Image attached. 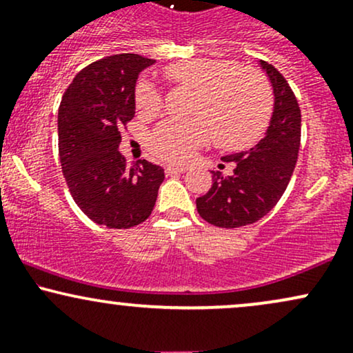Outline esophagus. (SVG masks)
<instances>
[{
  "label": "esophagus",
  "instance_id": "1",
  "mask_svg": "<svg viewBox=\"0 0 353 353\" xmlns=\"http://www.w3.org/2000/svg\"><path fill=\"white\" fill-rule=\"evenodd\" d=\"M188 165H177V164H171V165H168V168H165V174H174V172H185L188 171Z\"/></svg>",
  "mask_w": 353,
  "mask_h": 353
}]
</instances>
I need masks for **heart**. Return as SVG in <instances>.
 Returning a JSON list of instances; mask_svg holds the SVG:
<instances>
[{
    "label": "heart",
    "mask_w": 353,
    "mask_h": 353,
    "mask_svg": "<svg viewBox=\"0 0 353 353\" xmlns=\"http://www.w3.org/2000/svg\"><path fill=\"white\" fill-rule=\"evenodd\" d=\"M165 83L194 91L188 121L169 119L157 125L149 139L152 154L182 163L216 136L224 149L250 145L272 114V88L261 71L234 59L196 58L176 61L164 68ZM137 112L145 119L159 116L163 96L148 81L136 86Z\"/></svg>",
    "instance_id": "b5f03b06"
}]
</instances>
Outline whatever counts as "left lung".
<instances>
[{
	"label": "left lung",
	"instance_id": "1",
	"mask_svg": "<svg viewBox=\"0 0 353 353\" xmlns=\"http://www.w3.org/2000/svg\"><path fill=\"white\" fill-rule=\"evenodd\" d=\"M274 88V114L267 134L250 151L234 154L232 176L212 171V185L197 197V212L209 224L236 229L257 222L277 204L297 164L301 108L282 72L262 61Z\"/></svg>",
	"mask_w": 353,
	"mask_h": 353
}]
</instances>
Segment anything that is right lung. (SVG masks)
<instances>
[{"label":"right lung","instance_id":"obj_1","mask_svg":"<svg viewBox=\"0 0 353 353\" xmlns=\"http://www.w3.org/2000/svg\"><path fill=\"white\" fill-rule=\"evenodd\" d=\"M154 59L123 52L83 68L64 91L58 148L64 179L79 209L96 224L129 229L151 216L164 169L117 151L121 129L134 117L139 72Z\"/></svg>","mask_w":353,"mask_h":353}]
</instances>
